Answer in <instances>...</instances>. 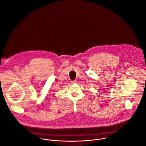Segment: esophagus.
<instances>
[{
    "label": "esophagus",
    "mask_w": 146,
    "mask_h": 146,
    "mask_svg": "<svg viewBox=\"0 0 146 146\" xmlns=\"http://www.w3.org/2000/svg\"><path fill=\"white\" fill-rule=\"evenodd\" d=\"M70 82L72 83V84H76V81L75 80H74V81H70Z\"/></svg>",
    "instance_id": "esophagus-1"
}]
</instances>
